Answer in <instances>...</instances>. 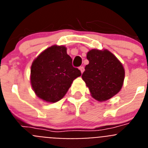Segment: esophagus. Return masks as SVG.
Returning <instances> with one entry per match:
<instances>
[{
	"label": "esophagus",
	"mask_w": 148,
	"mask_h": 148,
	"mask_svg": "<svg viewBox=\"0 0 148 148\" xmlns=\"http://www.w3.org/2000/svg\"><path fill=\"white\" fill-rule=\"evenodd\" d=\"M79 70H81V72H82V73H83V72L84 71V67L83 66H80V67H79Z\"/></svg>",
	"instance_id": "1"
}]
</instances>
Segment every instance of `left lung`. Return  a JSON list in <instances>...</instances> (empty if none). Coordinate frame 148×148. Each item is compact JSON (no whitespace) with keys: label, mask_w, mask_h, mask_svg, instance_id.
<instances>
[{"label":"left lung","mask_w":148,"mask_h":148,"mask_svg":"<svg viewBox=\"0 0 148 148\" xmlns=\"http://www.w3.org/2000/svg\"><path fill=\"white\" fill-rule=\"evenodd\" d=\"M87 58L89 64L82 78L92 97L99 101L111 99L122 87L125 73L121 63L108 49H91Z\"/></svg>","instance_id":"1"}]
</instances>
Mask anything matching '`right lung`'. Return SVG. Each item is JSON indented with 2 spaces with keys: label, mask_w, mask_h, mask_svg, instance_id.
I'll return each mask as SVG.
<instances>
[{
  "label": "right lung",
  "mask_w": 148,
  "mask_h": 148,
  "mask_svg": "<svg viewBox=\"0 0 148 148\" xmlns=\"http://www.w3.org/2000/svg\"><path fill=\"white\" fill-rule=\"evenodd\" d=\"M72 61L64 46L57 45L46 49L34 60L30 82L38 97L54 103L64 96L73 80L82 75Z\"/></svg>",
  "instance_id": "add662e5"
}]
</instances>
